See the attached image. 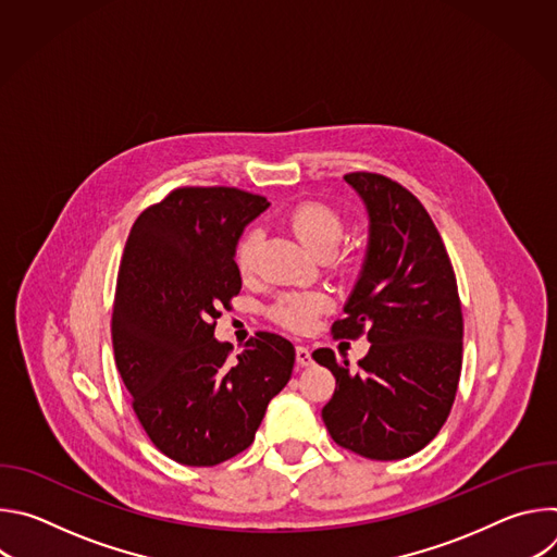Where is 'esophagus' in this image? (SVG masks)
<instances>
[{
    "label": "esophagus",
    "instance_id": "obj_1",
    "mask_svg": "<svg viewBox=\"0 0 557 557\" xmlns=\"http://www.w3.org/2000/svg\"><path fill=\"white\" fill-rule=\"evenodd\" d=\"M295 361L299 368H306L312 363V357H310V350L306 346H295Z\"/></svg>",
    "mask_w": 557,
    "mask_h": 557
}]
</instances>
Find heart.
Wrapping results in <instances>:
<instances>
[{"instance_id": "obj_1", "label": "heart", "mask_w": 557, "mask_h": 557, "mask_svg": "<svg viewBox=\"0 0 557 557\" xmlns=\"http://www.w3.org/2000/svg\"><path fill=\"white\" fill-rule=\"evenodd\" d=\"M286 222L297 240L314 256H329L335 251L344 235V220L322 200H301L288 213ZM258 231H247L235 247V264L245 275L253 271L258 251ZM331 308L324 293H286L277 299L271 314L277 324L288 331H306L317 320V314Z\"/></svg>"}]
</instances>
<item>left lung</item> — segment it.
<instances>
[{"mask_svg": "<svg viewBox=\"0 0 557 557\" xmlns=\"http://www.w3.org/2000/svg\"><path fill=\"white\" fill-rule=\"evenodd\" d=\"M370 228L359 280L333 335H366L359 372L331 348L312 352L337 381L322 419L333 441L363 458L399 460L423 449L449 417L462 366L456 275L430 213L381 174L344 176Z\"/></svg>", "mask_w": 557, "mask_h": 557, "instance_id": "left-lung-1", "label": "left lung"}]
</instances>
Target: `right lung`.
Segmentation results:
<instances>
[{"mask_svg": "<svg viewBox=\"0 0 557 557\" xmlns=\"http://www.w3.org/2000/svg\"><path fill=\"white\" fill-rule=\"evenodd\" d=\"M267 207L235 187H181L147 207L125 243L114 359L143 430L181 465L213 467L245 451L290 379L288 339L256 333L231 359L213 337L220 310L243 288L237 240Z\"/></svg>", "mask_w": 557, "mask_h": 557, "instance_id": "right-lung-1", "label": "right lung"}]
</instances>
